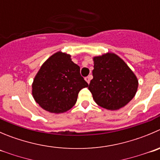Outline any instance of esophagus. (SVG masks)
<instances>
[{
    "mask_svg": "<svg viewBox=\"0 0 160 160\" xmlns=\"http://www.w3.org/2000/svg\"><path fill=\"white\" fill-rule=\"evenodd\" d=\"M91 78H92V75H89V76H87V77L86 78V81L87 82V83L88 84H89V82H90V80H91Z\"/></svg>",
    "mask_w": 160,
    "mask_h": 160,
    "instance_id": "34e87169",
    "label": "esophagus"
}]
</instances>
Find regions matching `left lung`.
Instances as JSON below:
<instances>
[{"mask_svg":"<svg viewBox=\"0 0 160 160\" xmlns=\"http://www.w3.org/2000/svg\"><path fill=\"white\" fill-rule=\"evenodd\" d=\"M93 61V78L89 85V90L96 103L112 111L127 105L138 87V78L133 71L114 53L95 56Z\"/></svg>","mask_w":160,"mask_h":160,"instance_id":"1","label":"left lung"}]
</instances>
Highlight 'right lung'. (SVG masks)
Masks as SVG:
<instances>
[{"instance_id":"obj_1","label":"right lung","mask_w":160,"mask_h":160,"mask_svg":"<svg viewBox=\"0 0 160 160\" xmlns=\"http://www.w3.org/2000/svg\"><path fill=\"white\" fill-rule=\"evenodd\" d=\"M88 86L71 56L58 52L41 67L33 79L32 94L45 111L63 113L75 104L79 91Z\"/></svg>"}]
</instances>
